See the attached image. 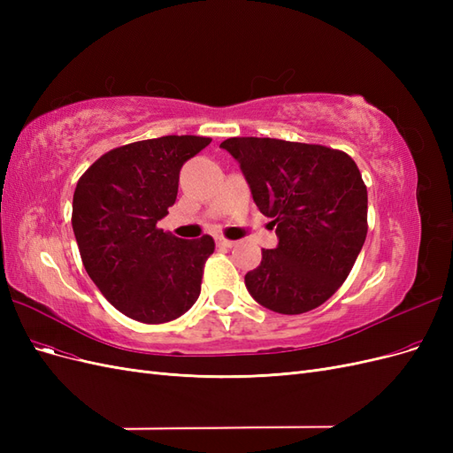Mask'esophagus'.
<instances>
[{"mask_svg":"<svg viewBox=\"0 0 453 453\" xmlns=\"http://www.w3.org/2000/svg\"><path fill=\"white\" fill-rule=\"evenodd\" d=\"M217 243L221 245V248H228V250H230V248H234V245H236V242L226 240V238H223V236H221V238H217Z\"/></svg>","mask_w":453,"mask_h":453,"instance_id":"34e87169","label":"esophagus"}]
</instances>
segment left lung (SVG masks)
Wrapping results in <instances>:
<instances>
[{"mask_svg": "<svg viewBox=\"0 0 453 453\" xmlns=\"http://www.w3.org/2000/svg\"><path fill=\"white\" fill-rule=\"evenodd\" d=\"M260 213L280 243L263 250L245 287L260 306L296 315L346 281L366 238V185L344 150L273 138H228Z\"/></svg>", "mask_w": 453, "mask_h": 453, "instance_id": "left-lung-1", "label": "left lung"}]
</instances>
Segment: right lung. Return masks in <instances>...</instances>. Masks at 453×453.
Masks as SVG:
<instances>
[{
	"label": "right lung",
	"instance_id": "add662e5",
	"mask_svg": "<svg viewBox=\"0 0 453 453\" xmlns=\"http://www.w3.org/2000/svg\"><path fill=\"white\" fill-rule=\"evenodd\" d=\"M210 138L162 135L107 150L81 175L72 225L90 280L120 313L157 325L200 295L211 236L183 240L157 226L177 198L180 170Z\"/></svg>",
	"mask_w": 453,
	"mask_h": 453
}]
</instances>
